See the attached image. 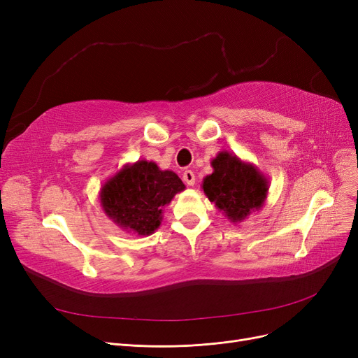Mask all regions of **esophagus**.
Returning <instances> with one entry per match:
<instances>
[{
  "label": "esophagus",
  "instance_id": "obj_1",
  "mask_svg": "<svg viewBox=\"0 0 358 358\" xmlns=\"http://www.w3.org/2000/svg\"><path fill=\"white\" fill-rule=\"evenodd\" d=\"M182 180H184V182L187 184V185H194V182H196V176H194V173L193 171H185L184 174H182Z\"/></svg>",
  "mask_w": 358,
  "mask_h": 358
}]
</instances>
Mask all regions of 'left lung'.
I'll use <instances>...</instances> for the list:
<instances>
[{"mask_svg":"<svg viewBox=\"0 0 358 358\" xmlns=\"http://www.w3.org/2000/svg\"><path fill=\"white\" fill-rule=\"evenodd\" d=\"M210 164L213 173L203 178L201 189L231 223L238 224L262 209L270 181L258 166L228 150H220Z\"/></svg>","mask_w":358,"mask_h":358,"instance_id":"obj_1","label":"left lung"}]
</instances>
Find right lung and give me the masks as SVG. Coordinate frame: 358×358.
Returning <instances> with one entry per match:
<instances>
[{"instance_id": "add662e5", "label": "right lung", "mask_w": 358, "mask_h": 358, "mask_svg": "<svg viewBox=\"0 0 358 358\" xmlns=\"http://www.w3.org/2000/svg\"><path fill=\"white\" fill-rule=\"evenodd\" d=\"M185 189L180 177L155 162L126 164L100 190V204L108 219L126 232L146 236L162 222L164 208Z\"/></svg>"}]
</instances>
